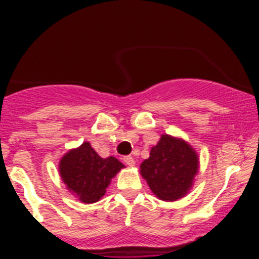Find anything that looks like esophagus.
I'll return each mask as SVG.
<instances>
[{"instance_id":"34e87169","label":"esophagus","mask_w":259,"mask_h":259,"mask_svg":"<svg viewBox=\"0 0 259 259\" xmlns=\"http://www.w3.org/2000/svg\"><path fill=\"white\" fill-rule=\"evenodd\" d=\"M124 163L126 164L127 166H134L135 165V160H134V158H132V156H125Z\"/></svg>"}]
</instances>
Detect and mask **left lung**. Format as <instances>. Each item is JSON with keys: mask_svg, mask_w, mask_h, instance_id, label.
Here are the masks:
<instances>
[{"mask_svg": "<svg viewBox=\"0 0 259 259\" xmlns=\"http://www.w3.org/2000/svg\"><path fill=\"white\" fill-rule=\"evenodd\" d=\"M199 171L197 151L182 138L163 134L140 165V174L151 192L164 202L185 197Z\"/></svg>", "mask_w": 259, "mask_h": 259, "instance_id": "1", "label": "left lung"}]
</instances>
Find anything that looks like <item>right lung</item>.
I'll use <instances>...</instances> for the list:
<instances>
[{"label":"right lung","mask_w":259,"mask_h":259,"mask_svg":"<svg viewBox=\"0 0 259 259\" xmlns=\"http://www.w3.org/2000/svg\"><path fill=\"white\" fill-rule=\"evenodd\" d=\"M122 168L124 164L114 156L101 158L89 142L70 149L59 163L60 177L67 190L85 204L99 202Z\"/></svg>","instance_id":"right-lung-1"}]
</instances>
